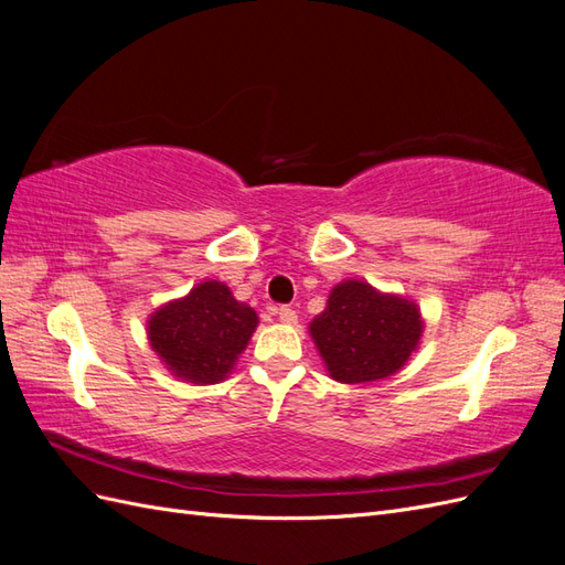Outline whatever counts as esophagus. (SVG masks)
<instances>
[{
  "label": "esophagus",
  "mask_w": 565,
  "mask_h": 565,
  "mask_svg": "<svg viewBox=\"0 0 565 565\" xmlns=\"http://www.w3.org/2000/svg\"><path fill=\"white\" fill-rule=\"evenodd\" d=\"M278 318H280V322H285V324H295L297 322V311L292 309V306H280L278 309Z\"/></svg>",
  "instance_id": "34e87169"
}]
</instances>
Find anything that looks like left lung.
Returning <instances> with one entry per match:
<instances>
[{"instance_id":"left-lung-1","label":"left lung","mask_w":565,"mask_h":565,"mask_svg":"<svg viewBox=\"0 0 565 565\" xmlns=\"http://www.w3.org/2000/svg\"><path fill=\"white\" fill-rule=\"evenodd\" d=\"M330 377L367 384L396 374L417 351L424 320L415 301L384 295L363 280L339 282L311 322Z\"/></svg>"}]
</instances>
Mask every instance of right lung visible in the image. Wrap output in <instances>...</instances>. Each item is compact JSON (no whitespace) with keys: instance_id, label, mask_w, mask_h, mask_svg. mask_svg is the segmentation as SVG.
<instances>
[{"instance_id":"add662e5","label":"right lung","mask_w":565,"mask_h":565,"mask_svg":"<svg viewBox=\"0 0 565 565\" xmlns=\"http://www.w3.org/2000/svg\"><path fill=\"white\" fill-rule=\"evenodd\" d=\"M256 322L252 306L237 301L224 282L207 280L152 313L148 339L177 377L216 384L228 377L237 355L247 349Z\"/></svg>"}]
</instances>
